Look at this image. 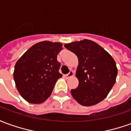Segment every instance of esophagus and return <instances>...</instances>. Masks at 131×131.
I'll return each mask as SVG.
<instances>
[{"mask_svg":"<svg viewBox=\"0 0 131 131\" xmlns=\"http://www.w3.org/2000/svg\"><path fill=\"white\" fill-rule=\"evenodd\" d=\"M72 77H74V72H73V71H70L68 74H66L65 75L66 79H69V78Z\"/></svg>","mask_w":131,"mask_h":131,"instance_id":"1","label":"esophagus"}]
</instances>
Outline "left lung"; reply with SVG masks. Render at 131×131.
<instances>
[{"label":"left lung","instance_id":"8db88e82","mask_svg":"<svg viewBox=\"0 0 131 131\" xmlns=\"http://www.w3.org/2000/svg\"><path fill=\"white\" fill-rule=\"evenodd\" d=\"M64 47L79 60L76 72L79 85L71 91L72 97L88 107L102 101L114 85L118 73L113 57L97 43L88 39L66 43Z\"/></svg>","mask_w":131,"mask_h":131}]
</instances>
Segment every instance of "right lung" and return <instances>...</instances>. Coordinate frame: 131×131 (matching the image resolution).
Wrapping results in <instances>:
<instances>
[{"label":"right lung","mask_w":131,"mask_h":131,"mask_svg":"<svg viewBox=\"0 0 131 131\" xmlns=\"http://www.w3.org/2000/svg\"><path fill=\"white\" fill-rule=\"evenodd\" d=\"M59 42L41 41L32 46L16 62L13 73L17 91L31 104H40L50 96L60 74Z\"/></svg>","instance_id":"1"}]
</instances>
